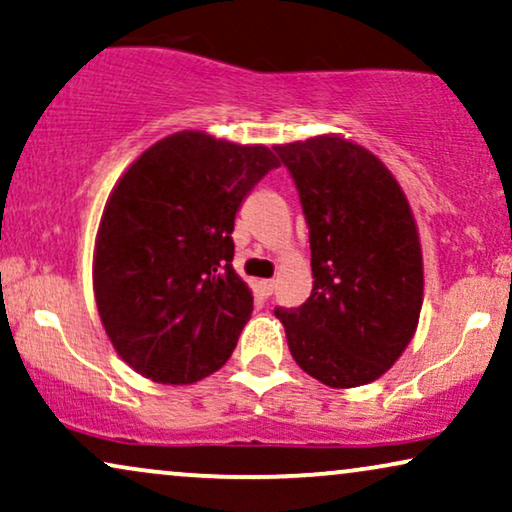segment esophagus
<instances>
[{
    "label": "esophagus",
    "instance_id": "34e87169",
    "mask_svg": "<svg viewBox=\"0 0 512 512\" xmlns=\"http://www.w3.org/2000/svg\"><path fill=\"white\" fill-rule=\"evenodd\" d=\"M274 288H276V281H260V292L264 297H269L271 292H274Z\"/></svg>",
    "mask_w": 512,
    "mask_h": 512
}]
</instances>
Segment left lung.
Returning <instances> with one entry per match:
<instances>
[{"label":"left lung","mask_w":512,"mask_h":512,"mask_svg":"<svg viewBox=\"0 0 512 512\" xmlns=\"http://www.w3.org/2000/svg\"><path fill=\"white\" fill-rule=\"evenodd\" d=\"M309 224L311 297L276 309L295 363L330 388L391 370L419 325L424 257L417 220L370 149L325 133L276 145Z\"/></svg>","instance_id":"8db88e82"}]
</instances>
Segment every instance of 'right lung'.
Returning a JSON list of instances; mask_svg holds the SVG:
<instances>
[{
	"mask_svg": "<svg viewBox=\"0 0 512 512\" xmlns=\"http://www.w3.org/2000/svg\"><path fill=\"white\" fill-rule=\"evenodd\" d=\"M281 163L264 145L180 131L124 170L102 210L93 292L114 351L156 384L220 370L252 313L234 271V217Z\"/></svg>",
	"mask_w": 512,
	"mask_h": 512,
	"instance_id": "right-lung-1",
	"label": "right lung"
}]
</instances>
